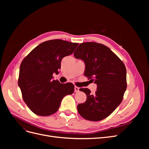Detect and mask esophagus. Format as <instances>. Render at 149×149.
<instances>
[{"label":"esophagus","mask_w":149,"mask_h":149,"mask_svg":"<svg viewBox=\"0 0 149 149\" xmlns=\"http://www.w3.org/2000/svg\"><path fill=\"white\" fill-rule=\"evenodd\" d=\"M79 88H78L77 86H74V92L77 93L79 91Z\"/></svg>","instance_id":"34e87169"}]
</instances>
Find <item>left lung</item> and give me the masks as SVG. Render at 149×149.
I'll use <instances>...</instances> for the list:
<instances>
[{"instance_id": "obj_1", "label": "left lung", "mask_w": 149, "mask_h": 149, "mask_svg": "<svg viewBox=\"0 0 149 149\" xmlns=\"http://www.w3.org/2000/svg\"><path fill=\"white\" fill-rule=\"evenodd\" d=\"M74 56L84 61V76L97 84L95 94L88 88H80L86 94L84 103L77 106L79 114L88 120L106 118L123 101L127 88L126 68L119 58L107 47L95 42L81 43Z\"/></svg>"}]
</instances>
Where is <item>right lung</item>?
I'll use <instances>...</instances> for the list:
<instances>
[{
	"instance_id": "obj_1",
	"label": "right lung",
	"mask_w": 149,
	"mask_h": 149,
	"mask_svg": "<svg viewBox=\"0 0 149 149\" xmlns=\"http://www.w3.org/2000/svg\"><path fill=\"white\" fill-rule=\"evenodd\" d=\"M78 45L59 39L48 40L38 45L22 61L18 84L24 101L35 114L55 113L63 98L73 93V84L52 79L53 73H58L63 58L73 53Z\"/></svg>"
}]
</instances>
